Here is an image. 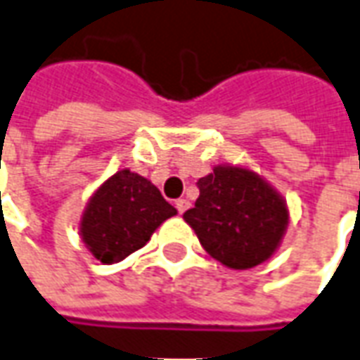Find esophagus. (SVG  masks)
Wrapping results in <instances>:
<instances>
[{"label":"esophagus","instance_id":"34e87169","mask_svg":"<svg viewBox=\"0 0 360 360\" xmlns=\"http://www.w3.org/2000/svg\"><path fill=\"white\" fill-rule=\"evenodd\" d=\"M188 205H191V202H188L187 198H179V200H175V208L179 210V214H183V212L187 210Z\"/></svg>","mask_w":360,"mask_h":360}]
</instances>
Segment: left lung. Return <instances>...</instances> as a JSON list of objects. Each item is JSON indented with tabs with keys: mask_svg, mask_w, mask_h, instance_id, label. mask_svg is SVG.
Returning a JSON list of instances; mask_svg holds the SVG:
<instances>
[{
	"mask_svg": "<svg viewBox=\"0 0 360 360\" xmlns=\"http://www.w3.org/2000/svg\"><path fill=\"white\" fill-rule=\"evenodd\" d=\"M195 208L183 218L222 265L251 269L267 261L288 224L283 197L250 169L218 165L197 181Z\"/></svg>",
	"mask_w": 360,
	"mask_h": 360,
	"instance_id": "left-lung-1",
	"label": "left lung"
}]
</instances>
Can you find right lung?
Wrapping results in <instances>:
<instances>
[{
  "label": "right lung",
  "instance_id": "right-lung-1",
  "mask_svg": "<svg viewBox=\"0 0 360 360\" xmlns=\"http://www.w3.org/2000/svg\"><path fill=\"white\" fill-rule=\"evenodd\" d=\"M177 214L155 185L138 173H115L85 208L82 238L101 263H119L144 248L155 228Z\"/></svg>",
  "mask_w": 360,
  "mask_h": 360
}]
</instances>
